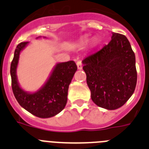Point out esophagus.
<instances>
[{"mask_svg": "<svg viewBox=\"0 0 149 149\" xmlns=\"http://www.w3.org/2000/svg\"><path fill=\"white\" fill-rule=\"evenodd\" d=\"M77 66L79 70H81V69H82V62H81V60H78V61L77 62Z\"/></svg>", "mask_w": 149, "mask_h": 149, "instance_id": "1", "label": "esophagus"}]
</instances>
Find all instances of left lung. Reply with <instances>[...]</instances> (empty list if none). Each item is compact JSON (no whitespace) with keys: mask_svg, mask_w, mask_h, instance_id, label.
Instances as JSON below:
<instances>
[{"mask_svg":"<svg viewBox=\"0 0 149 149\" xmlns=\"http://www.w3.org/2000/svg\"><path fill=\"white\" fill-rule=\"evenodd\" d=\"M93 101L116 110L126 103L137 80L135 54L125 36L112 33L111 41L82 61Z\"/></svg>","mask_w":149,"mask_h":149,"instance_id":"8db88e82","label":"left lung"}]
</instances>
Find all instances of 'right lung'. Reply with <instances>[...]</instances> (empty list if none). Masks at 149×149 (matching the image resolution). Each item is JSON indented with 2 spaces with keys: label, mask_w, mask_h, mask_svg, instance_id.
I'll list each match as a JSON object with an SVG mask.
<instances>
[{
  "label": "right lung",
  "mask_w": 149,
  "mask_h": 149,
  "mask_svg": "<svg viewBox=\"0 0 149 149\" xmlns=\"http://www.w3.org/2000/svg\"><path fill=\"white\" fill-rule=\"evenodd\" d=\"M41 38L39 36L36 39ZM46 38V37H43ZM29 42L18 44L15 50L10 66L12 89L18 104L33 115L39 118H50L62 111L67 103L69 84L77 68L72 60L56 63L42 87L33 93L24 90L17 77V67L20 54Z\"/></svg>",
  "instance_id": "right-lung-1"
}]
</instances>
